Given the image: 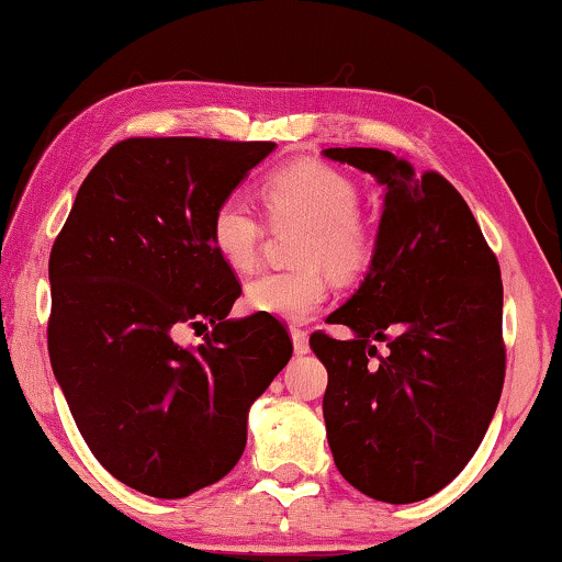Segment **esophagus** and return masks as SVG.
I'll return each mask as SVG.
<instances>
[{"mask_svg":"<svg viewBox=\"0 0 562 562\" xmlns=\"http://www.w3.org/2000/svg\"><path fill=\"white\" fill-rule=\"evenodd\" d=\"M291 342H294L296 356H304V352H310V337H306L304 329L291 327Z\"/></svg>","mask_w":562,"mask_h":562,"instance_id":"34e87169","label":"esophagus"}]
</instances>
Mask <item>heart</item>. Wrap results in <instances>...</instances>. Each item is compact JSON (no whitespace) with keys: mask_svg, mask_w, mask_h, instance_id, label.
Listing matches in <instances>:
<instances>
[{"mask_svg":"<svg viewBox=\"0 0 562 562\" xmlns=\"http://www.w3.org/2000/svg\"><path fill=\"white\" fill-rule=\"evenodd\" d=\"M260 191L273 227H302L294 248L299 268L260 273L245 286V304L268 317L306 322L327 302L325 268L335 279H356L371 266L375 233L360 217L356 183L317 160L276 168ZM210 240L233 271H250L258 263L263 222L245 199L227 196L214 206Z\"/></svg>","mask_w":562,"mask_h":562,"instance_id":"b5f03b06","label":"heart"}]
</instances>
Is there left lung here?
<instances>
[{"mask_svg":"<svg viewBox=\"0 0 562 562\" xmlns=\"http://www.w3.org/2000/svg\"><path fill=\"white\" fill-rule=\"evenodd\" d=\"M322 156L383 187L366 279L329 325L350 340L310 337L327 368V442L342 479L386 504L437 494L468 465L504 386L498 260L440 173L379 148ZM375 341L390 350L379 353Z\"/></svg>","mask_w":562,"mask_h":562,"instance_id":"8db88e82","label":"left lung"}]
</instances>
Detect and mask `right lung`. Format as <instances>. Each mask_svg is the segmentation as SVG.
Instances as JSON below:
<instances>
[{
	"instance_id": "right-lung-1",
	"label": "right lung",
	"mask_w": 562,
	"mask_h": 562,
	"mask_svg": "<svg viewBox=\"0 0 562 562\" xmlns=\"http://www.w3.org/2000/svg\"><path fill=\"white\" fill-rule=\"evenodd\" d=\"M276 143L130 137L83 179L50 250L48 352L76 427L125 486L183 498L233 471L294 345L210 240L214 206ZM187 324L213 327L196 349Z\"/></svg>"
}]
</instances>
